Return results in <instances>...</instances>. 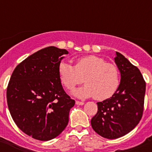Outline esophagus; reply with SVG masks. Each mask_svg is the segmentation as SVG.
<instances>
[{
  "label": "esophagus",
  "mask_w": 152,
  "mask_h": 152,
  "mask_svg": "<svg viewBox=\"0 0 152 152\" xmlns=\"http://www.w3.org/2000/svg\"><path fill=\"white\" fill-rule=\"evenodd\" d=\"M75 103H76L77 105H84V102L78 101V100H76V101H75Z\"/></svg>",
  "instance_id": "1"
}]
</instances>
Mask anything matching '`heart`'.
I'll list each match as a JSON object with an SVG mask.
<instances>
[{
  "label": "heart",
  "mask_w": 152,
  "mask_h": 152,
  "mask_svg": "<svg viewBox=\"0 0 152 152\" xmlns=\"http://www.w3.org/2000/svg\"><path fill=\"white\" fill-rule=\"evenodd\" d=\"M58 74L62 84L68 90L81 84L84 77L85 85L72 92L80 98L94 96L97 100H106L114 94L119 84L118 68L93 55L78 58L75 66L65 61H61Z\"/></svg>",
  "instance_id": "heart-1"
}]
</instances>
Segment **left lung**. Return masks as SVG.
<instances>
[{
  "label": "left lung",
  "mask_w": 152,
  "mask_h": 152,
  "mask_svg": "<svg viewBox=\"0 0 152 152\" xmlns=\"http://www.w3.org/2000/svg\"><path fill=\"white\" fill-rule=\"evenodd\" d=\"M116 55L120 84L110 98L98 102L97 113L91 119L93 129L109 139L123 136L138 125L143 114L145 94V81L139 68L121 53L116 52Z\"/></svg>",
  "instance_id": "obj_1"
}]
</instances>
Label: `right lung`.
<instances>
[{
	"label": "right lung",
	"mask_w": 152,
	"mask_h": 152,
	"mask_svg": "<svg viewBox=\"0 0 152 152\" xmlns=\"http://www.w3.org/2000/svg\"><path fill=\"white\" fill-rule=\"evenodd\" d=\"M66 49L49 46L17 65L7 88V101L13 121L24 133L40 141L61 134L68 123L75 101L64 92L58 65Z\"/></svg>",
	"instance_id": "right-lung-1"
}]
</instances>
